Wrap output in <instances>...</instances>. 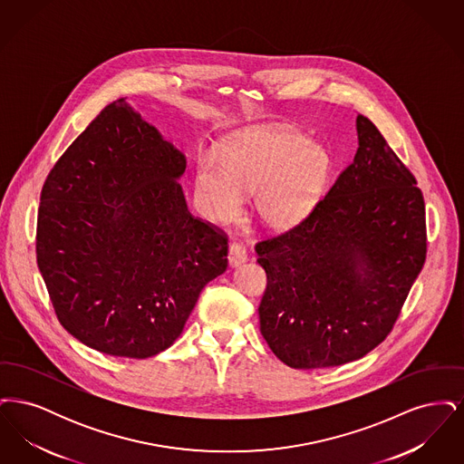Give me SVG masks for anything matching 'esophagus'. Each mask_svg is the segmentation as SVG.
<instances>
[{
	"instance_id": "esophagus-1",
	"label": "esophagus",
	"mask_w": 464,
	"mask_h": 464,
	"mask_svg": "<svg viewBox=\"0 0 464 464\" xmlns=\"http://www.w3.org/2000/svg\"><path fill=\"white\" fill-rule=\"evenodd\" d=\"M246 259V250L242 243L233 242L227 248V261L231 266H240Z\"/></svg>"
}]
</instances>
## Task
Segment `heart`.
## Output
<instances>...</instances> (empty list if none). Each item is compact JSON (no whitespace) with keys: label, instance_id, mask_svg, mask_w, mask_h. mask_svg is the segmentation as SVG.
Segmentation results:
<instances>
[{"label":"heart","instance_id":"b5f03b06","mask_svg":"<svg viewBox=\"0 0 464 464\" xmlns=\"http://www.w3.org/2000/svg\"><path fill=\"white\" fill-rule=\"evenodd\" d=\"M331 172V155L299 132L248 127L229 137L214 156H199L195 188L201 210L226 221L242 208L243 193L256 191L257 216L271 226L303 219L320 198Z\"/></svg>","mask_w":464,"mask_h":464}]
</instances>
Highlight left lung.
Instances as JSON below:
<instances>
[{"instance_id": "1", "label": "left lung", "mask_w": 464, "mask_h": 464, "mask_svg": "<svg viewBox=\"0 0 464 464\" xmlns=\"http://www.w3.org/2000/svg\"><path fill=\"white\" fill-rule=\"evenodd\" d=\"M308 216L256 243L265 267L261 334L292 369L337 367L393 331L426 261L422 191L374 123Z\"/></svg>"}]
</instances>
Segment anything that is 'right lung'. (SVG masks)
<instances>
[{"mask_svg": "<svg viewBox=\"0 0 464 464\" xmlns=\"http://www.w3.org/2000/svg\"><path fill=\"white\" fill-rule=\"evenodd\" d=\"M186 158L118 99L44 180L36 261L61 325L101 353L170 348L227 266V235L191 216Z\"/></svg>", "mask_w": 464, "mask_h": 464, "instance_id": "right-lung-1", "label": "right lung"}]
</instances>
